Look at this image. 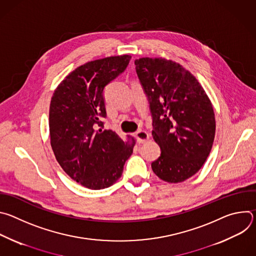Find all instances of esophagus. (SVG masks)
Masks as SVG:
<instances>
[{
  "label": "esophagus",
  "mask_w": 256,
  "mask_h": 256,
  "mask_svg": "<svg viewBox=\"0 0 256 256\" xmlns=\"http://www.w3.org/2000/svg\"><path fill=\"white\" fill-rule=\"evenodd\" d=\"M136 140H138V144H144V142H146L149 140V134L146 132V130H140L138 132H136Z\"/></svg>",
  "instance_id": "1"
}]
</instances>
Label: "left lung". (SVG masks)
Segmentation results:
<instances>
[{
	"label": "left lung",
	"mask_w": 256,
	"mask_h": 256,
	"mask_svg": "<svg viewBox=\"0 0 256 256\" xmlns=\"http://www.w3.org/2000/svg\"><path fill=\"white\" fill-rule=\"evenodd\" d=\"M153 116L152 136L161 156L153 172L169 184L194 176L208 157L216 132L212 102L196 78L164 58L134 60Z\"/></svg>",
	"instance_id": "left-lung-1"
}]
</instances>
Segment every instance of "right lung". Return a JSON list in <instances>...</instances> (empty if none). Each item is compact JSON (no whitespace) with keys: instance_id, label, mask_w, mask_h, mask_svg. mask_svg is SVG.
Masks as SVG:
<instances>
[{"instance_id":"1","label":"right lung","mask_w":256,"mask_h":256,"mask_svg":"<svg viewBox=\"0 0 256 256\" xmlns=\"http://www.w3.org/2000/svg\"><path fill=\"white\" fill-rule=\"evenodd\" d=\"M130 54L107 56L76 68L56 88L50 105V146L62 170L90 190L120 178L136 140L103 130V89L126 70ZM100 127V129H97Z\"/></svg>"}]
</instances>
